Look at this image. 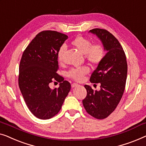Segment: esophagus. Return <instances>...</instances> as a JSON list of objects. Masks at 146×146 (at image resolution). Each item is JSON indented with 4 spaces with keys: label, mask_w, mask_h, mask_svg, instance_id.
<instances>
[{
    "label": "esophagus",
    "mask_w": 146,
    "mask_h": 146,
    "mask_svg": "<svg viewBox=\"0 0 146 146\" xmlns=\"http://www.w3.org/2000/svg\"><path fill=\"white\" fill-rule=\"evenodd\" d=\"M77 86H78L77 83H72V84H71V87H72V88L77 87Z\"/></svg>",
    "instance_id": "1"
}]
</instances>
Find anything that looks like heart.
Here are the masks:
<instances>
[{
    "label": "heart",
    "mask_w": 146,
    "mask_h": 146,
    "mask_svg": "<svg viewBox=\"0 0 146 146\" xmlns=\"http://www.w3.org/2000/svg\"><path fill=\"white\" fill-rule=\"evenodd\" d=\"M71 45L80 52L85 55V58L88 62L94 65H97L103 60L106 55V49L102 44L94 43L89 39L83 36H77L71 42ZM65 48L61 46L57 52V59L62 61L63 59ZM89 72V68L87 66H83L77 68H71L68 71L67 75L69 78L76 81H81L85 75Z\"/></svg>",
    "instance_id": "heart-1"
}]
</instances>
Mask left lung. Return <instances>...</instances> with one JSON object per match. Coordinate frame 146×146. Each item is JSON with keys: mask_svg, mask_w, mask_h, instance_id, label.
Masks as SVG:
<instances>
[{"mask_svg": "<svg viewBox=\"0 0 146 146\" xmlns=\"http://www.w3.org/2000/svg\"><path fill=\"white\" fill-rule=\"evenodd\" d=\"M90 32L100 38L108 52L90 77L92 83H100V90L93 91L90 86L85 85L87 93L83 104L88 114L101 120L114 111L122 98L128 65L122 46L111 33L100 28H94Z\"/></svg>", "mask_w": 146, "mask_h": 146, "instance_id": "left-lung-1", "label": "left lung"}]
</instances>
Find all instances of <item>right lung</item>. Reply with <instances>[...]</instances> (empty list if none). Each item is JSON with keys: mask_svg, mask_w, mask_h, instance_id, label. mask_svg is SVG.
Instances as JSON below:
<instances>
[{"mask_svg": "<svg viewBox=\"0 0 146 146\" xmlns=\"http://www.w3.org/2000/svg\"><path fill=\"white\" fill-rule=\"evenodd\" d=\"M68 36L62 33L44 30L36 35L24 51L19 66L18 85L30 112L46 120L61 110L71 89V84L57 73V52ZM56 80L58 88L48 84Z\"/></svg>", "mask_w": 146, "mask_h": 146, "instance_id": "obj_1", "label": "right lung"}]
</instances>
